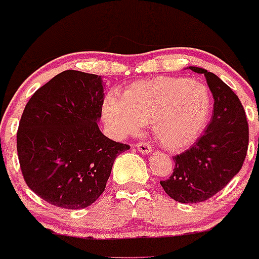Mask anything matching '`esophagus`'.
Here are the masks:
<instances>
[{
    "label": "esophagus",
    "instance_id": "esophagus-1",
    "mask_svg": "<svg viewBox=\"0 0 259 259\" xmlns=\"http://www.w3.org/2000/svg\"><path fill=\"white\" fill-rule=\"evenodd\" d=\"M135 146H137L138 151H139V153H142V154H149V153H151V150H153V149H151V145L149 144V143H146V142L137 143Z\"/></svg>",
    "mask_w": 259,
    "mask_h": 259
}]
</instances>
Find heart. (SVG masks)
<instances>
[{"mask_svg":"<svg viewBox=\"0 0 259 259\" xmlns=\"http://www.w3.org/2000/svg\"><path fill=\"white\" fill-rule=\"evenodd\" d=\"M210 114L208 89L185 77L135 81L122 99L110 93L103 103V119L115 137L135 135L151 122L156 139L170 150L192 145L207 127Z\"/></svg>","mask_w":259,"mask_h":259,"instance_id":"obj_1","label":"heart"}]
</instances>
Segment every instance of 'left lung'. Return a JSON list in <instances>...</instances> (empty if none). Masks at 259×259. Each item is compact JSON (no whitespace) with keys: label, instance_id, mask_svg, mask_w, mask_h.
Instances as JSON below:
<instances>
[{"label":"left lung","instance_id":"1","mask_svg":"<svg viewBox=\"0 0 259 259\" xmlns=\"http://www.w3.org/2000/svg\"><path fill=\"white\" fill-rule=\"evenodd\" d=\"M204 74L213 94L211 120L192 148L174 156L176 166L169 179L161 180L164 192L179 203H199L223 189L241 170L248 150V122L238 96L213 72Z\"/></svg>","mask_w":259,"mask_h":259}]
</instances>
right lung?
I'll return each instance as SVG.
<instances>
[{"instance_id":"1","label":"right lung","mask_w":259,"mask_h":259,"mask_svg":"<svg viewBox=\"0 0 259 259\" xmlns=\"http://www.w3.org/2000/svg\"><path fill=\"white\" fill-rule=\"evenodd\" d=\"M101 77L66 70L26 104L17 130V154L31 190L55 207L81 209L105 190L116 156L130 148L100 132Z\"/></svg>"}]
</instances>
